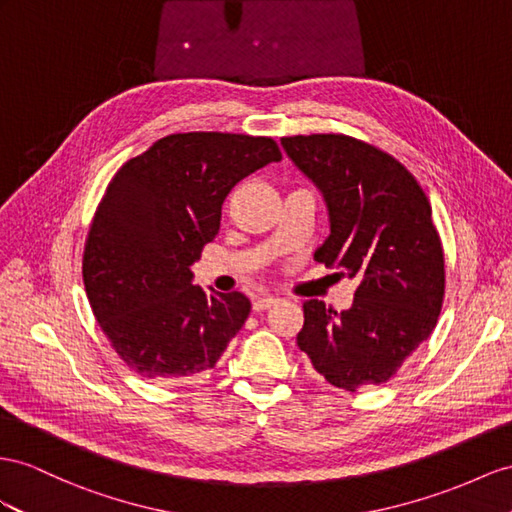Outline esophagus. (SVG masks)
Masks as SVG:
<instances>
[{
  "mask_svg": "<svg viewBox=\"0 0 512 512\" xmlns=\"http://www.w3.org/2000/svg\"><path fill=\"white\" fill-rule=\"evenodd\" d=\"M274 305H277V298H274V296H259V298L253 300V311L261 313V311H266Z\"/></svg>",
  "mask_w": 512,
  "mask_h": 512,
  "instance_id": "obj_1",
  "label": "esophagus"
}]
</instances>
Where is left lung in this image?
Segmentation results:
<instances>
[{"label": "left lung", "mask_w": 512, "mask_h": 512, "mask_svg": "<svg viewBox=\"0 0 512 512\" xmlns=\"http://www.w3.org/2000/svg\"><path fill=\"white\" fill-rule=\"evenodd\" d=\"M281 144L329 209L331 235L313 257L359 279L342 313L307 300L298 348L339 389L383 385L435 331L443 305V246L428 196L396 157L352 136Z\"/></svg>", "instance_id": "left-lung-1"}]
</instances>
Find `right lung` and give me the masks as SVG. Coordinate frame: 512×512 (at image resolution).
Instances as JSON below:
<instances>
[{
  "label": "right lung",
  "mask_w": 512,
  "mask_h": 512,
  "mask_svg": "<svg viewBox=\"0 0 512 512\" xmlns=\"http://www.w3.org/2000/svg\"><path fill=\"white\" fill-rule=\"evenodd\" d=\"M279 160V144L266 136L188 131L116 170L90 222L82 274L127 368L153 381L214 368L251 303L192 285L190 266L218 235L235 183Z\"/></svg>",
  "instance_id": "add662e5"
}]
</instances>
